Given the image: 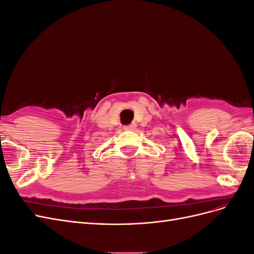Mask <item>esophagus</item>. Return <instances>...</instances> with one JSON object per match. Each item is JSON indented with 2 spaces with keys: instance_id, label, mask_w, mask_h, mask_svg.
I'll use <instances>...</instances> for the list:
<instances>
[{
  "instance_id": "esophagus-1",
  "label": "esophagus",
  "mask_w": 254,
  "mask_h": 254,
  "mask_svg": "<svg viewBox=\"0 0 254 254\" xmlns=\"http://www.w3.org/2000/svg\"><path fill=\"white\" fill-rule=\"evenodd\" d=\"M136 128V124L135 123H132V124H130L128 126H125L124 129L126 130V131H133V130Z\"/></svg>"
}]
</instances>
